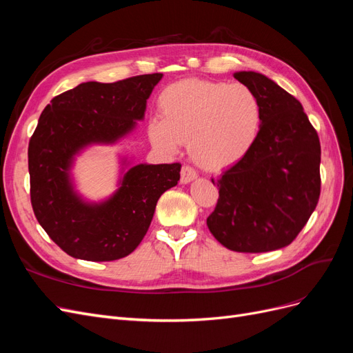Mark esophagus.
<instances>
[{"label":"esophagus","mask_w":353,"mask_h":353,"mask_svg":"<svg viewBox=\"0 0 353 353\" xmlns=\"http://www.w3.org/2000/svg\"><path fill=\"white\" fill-rule=\"evenodd\" d=\"M197 178V172L191 166H183L181 169V184H188Z\"/></svg>","instance_id":"34e87169"}]
</instances>
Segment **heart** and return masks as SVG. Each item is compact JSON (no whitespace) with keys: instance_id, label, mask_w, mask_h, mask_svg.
Returning a JSON list of instances; mask_svg holds the SVG:
<instances>
[{"instance_id":"b5f03b06","label":"heart","mask_w":353,"mask_h":353,"mask_svg":"<svg viewBox=\"0 0 353 353\" xmlns=\"http://www.w3.org/2000/svg\"><path fill=\"white\" fill-rule=\"evenodd\" d=\"M160 117L148 123L159 150L175 153L188 141L191 157L206 169L236 165L254 145L262 125L256 94L243 83L184 79L159 97Z\"/></svg>"}]
</instances>
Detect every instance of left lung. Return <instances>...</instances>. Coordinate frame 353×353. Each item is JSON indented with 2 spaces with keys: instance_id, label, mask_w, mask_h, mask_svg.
<instances>
[{
  "instance_id": "obj_1",
  "label": "left lung",
  "mask_w": 353,
  "mask_h": 353,
  "mask_svg": "<svg viewBox=\"0 0 353 353\" xmlns=\"http://www.w3.org/2000/svg\"><path fill=\"white\" fill-rule=\"evenodd\" d=\"M234 78L259 99L262 125L252 150L212 179L219 199L206 222L230 250H279L297 237L316 208L321 145L292 94L258 72H237Z\"/></svg>"
}]
</instances>
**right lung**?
Segmentation results:
<instances>
[{
    "label": "right lung",
    "instance_id": "obj_1",
    "mask_svg": "<svg viewBox=\"0 0 353 353\" xmlns=\"http://www.w3.org/2000/svg\"><path fill=\"white\" fill-rule=\"evenodd\" d=\"M162 77L83 82L52 99L39 116L28 148L30 203L39 225L72 258L109 262L132 253L150 227L159 197L178 184L179 163L130 166L123 157L119 188L94 203L74 190L70 174L85 148L114 144L135 130Z\"/></svg>",
    "mask_w": 353,
    "mask_h": 353
}]
</instances>
